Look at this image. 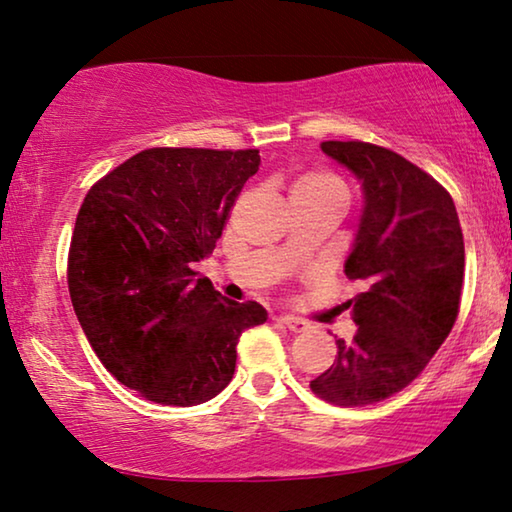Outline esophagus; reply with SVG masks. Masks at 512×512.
Returning <instances> with one entry per match:
<instances>
[{
	"instance_id": "34e87169",
	"label": "esophagus",
	"mask_w": 512,
	"mask_h": 512,
	"mask_svg": "<svg viewBox=\"0 0 512 512\" xmlns=\"http://www.w3.org/2000/svg\"><path fill=\"white\" fill-rule=\"evenodd\" d=\"M279 322L286 329H290V332H295V334H300V332H306V329H309V325H306L304 320H300V318H293V316H281L279 318Z\"/></svg>"
}]
</instances>
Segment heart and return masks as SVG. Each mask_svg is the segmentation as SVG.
Listing matches in <instances>:
<instances>
[{
	"instance_id": "1",
	"label": "heart",
	"mask_w": 512,
	"mask_h": 512,
	"mask_svg": "<svg viewBox=\"0 0 512 512\" xmlns=\"http://www.w3.org/2000/svg\"><path fill=\"white\" fill-rule=\"evenodd\" d=\"M293 192H341L345 194V185L336 176L327 171H309L302 178H297Z\"/></svg>"
}]
</instances>
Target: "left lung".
Here are the masks:
<instances>
[{"instance_id": "8db88e82", "label": "left lung", "mask_w": 512, "mask_h": 512, "mask_svg": "<svg viewBox=\"0 0 512 512\" xmlns=\"http://www.w3.org/2000/svg\"><path fill=\"white\" fill-rule=\"evenodd\" d=\"M320 148L361 180L364 215L345 274L364 290L348 302L355 338H338L334 364L311 391L338 407H364L414 382L451 334L465 242L451 194L403 155L368 141Z\"/></svg>"}]
</instances>
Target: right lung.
I'll return each instance as SVG.
<instances>
[{
  "instance_id": "add662e5",
  "label": "right lung",
  "mask_w": 512,
  "mask_h": 512,
  "mask_svg": "<svg viewBox=\"0 0 512 512\" xmlns=\"http://www.w3.org/2000/svg\"><path fill=\"white\" fill-rule=\"evenodd\" d=\"M261 155L146 148L102 176L77 212L68 290L102 366L141 398L192 407L226 389L258 302L226 300L194 263L222 238Z\"/></svg>"
}]
</instances>
